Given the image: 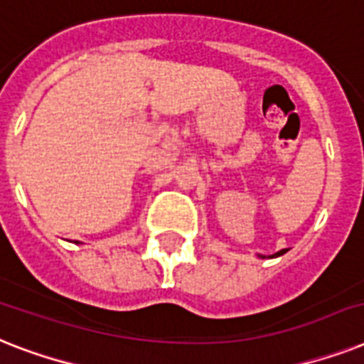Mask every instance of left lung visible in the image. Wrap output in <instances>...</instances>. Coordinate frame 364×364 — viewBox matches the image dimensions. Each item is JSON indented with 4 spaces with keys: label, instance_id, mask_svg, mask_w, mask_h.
<instances>
[{
    "label": "left lung",
    "instance_id": "obj_1",
    "mask_svg": "<svg viewBox=\"0 0 364 364\" xmlns=\"http://www.w3.org/2000/svg\"><path fill=\"white\" fill-rule=\"evenodd\" d=\"M286 252H288V249H282V250H279L277 254H273V256H269V258H279V256H282V254H286ZM258 258H265V256H258Z\"/></svg>",
    "mask_w": 364,
    "mask_h": 364
}]
</instances>
